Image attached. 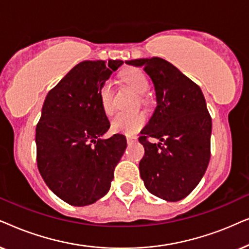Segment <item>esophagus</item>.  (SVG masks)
<instances>
[{"instance_id":"34e87169","label":"esophagus","mask_w":249,"mask_h":249,"mask_svg":"<svg viewBox=\"0 0 249 249\" xmlns=\"http://www.w3.org/2000/svg\"><path fill=\"white\" fill-rule=\"evenodd\" d=\"M137 140H138V138L134 137V135H127V137H126V141H127L128 144L134 143V142H137Z\"/></svg>"}]
</instances>
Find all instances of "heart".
Wrapping results in <instances>:
<instances>
[{
	"label": "heart",
	"mask_w": 249,
	"mask_h": 249,
	"mask_svg": "<svg viewBox=\"0 0 249 249\" xmlns=\"http://www.w3.org/2000/svg\"><path fill=\"white\" fill-rule=\"evenodd\" d=\"M122 79L130 85L138 94L141 95L140 100L144 104L145 99L142 97L149 89V81L143 71L139 68H127L122 71ZM99 99L105 114L110 116L114 112V91H112L111 82H105L99 89ZM145 124V115L143 112H119L112 118V131L123 134H134L140 131Z\"/></svg>",
	"instance_id": "obj_1"
}]
</instances>
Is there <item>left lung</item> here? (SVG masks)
I'll return each instance as SVG.
<instances>
[{"label":"left lung","mask_w":249,"mask_h":249,"mask_svg":"<svg viewBox=\"0 0 249 249\" xmlns=\"http://www.w3.org/2000/svg\"><path fill=\"white\" fill-rule=\"evenodd\" d=\"M155 85L157 107L139 138L144 147L141 178L150 194L183 199L204 177L211 158L212 118L200 88L164 59H135ZM160 142L151 144L149 138Z\"/></svg>","instance_id":"obj_1"}]
</instances>
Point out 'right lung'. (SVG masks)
<instances>
[{
    "mask_svg": "<svg viewBox=\"0 0 249 249\" xmlns=\"http://www.w3.org/2000/svg\"><path fill=\"white\" fill-rule=\"evenodd\" d=\"M124 62L86 60L49 91L36 126V159L46 185L72 206L91 205L110 189L126 138L110 127L99 89Z\"/></svg>",
    "mask_w": 249,
    "mask_h": 249,
    "instance_id": "1",
    "label": "right lung"
}]
</instances>
